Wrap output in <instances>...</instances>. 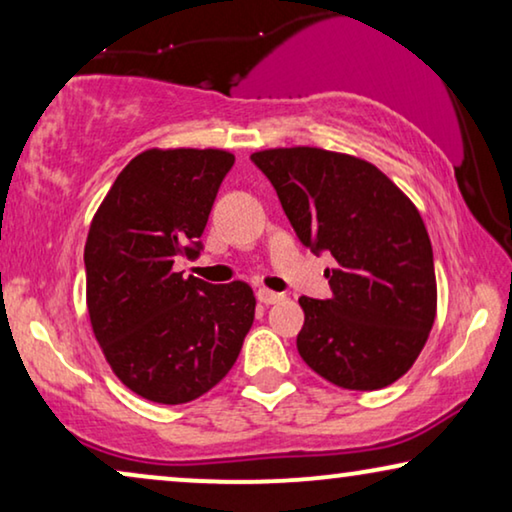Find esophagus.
<instances>
[{"instance_id": "obj_1", "label": "esophagus", "mask_w": 512, "mask_h": 512, "mask_svg": "<svg viewBox=\"0 0 512 512\" xmlns=\"http://www.w3.org/2000/svg\"><path fill=\"white\" fill-rule=\"evenodd\" d=\"M256 298L261 300L263 305H275V303H279V300H284V293H275V291H270V289H265V286H261V289L256 291Z\"/></svg>"}]
</instances>
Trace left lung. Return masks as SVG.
<instances>
[{"label": "left lung", "mask_w": 512, "mask_h": 512, "mask_svg": "<svg viewBox=\"0 0 512 512\" xmlns=\"http://www.w3.org/2000/svg\"><path fill=\"white\" fill-rule=\"evenodd\" d=\"M251 160L275 186L300 242L331 251L333 296H300L298 354L342 389L389 387L417 361L436 321L429 233L412 200L373 163L317 146Z\"/></svg>", "instance_id": "1"}]
</instances>
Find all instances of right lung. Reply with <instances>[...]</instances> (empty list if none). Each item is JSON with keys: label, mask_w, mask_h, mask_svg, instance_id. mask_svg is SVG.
Instances as JSON below:
<instances>
[{"label": "right lung", "mask_w": 512, "mask_h": 512, "mask_svg": "<svg viewBox=\"0 0 512 512\" xmlns=\"http://www.w3.org/2000/svg\"><path fill=\"white\" fill-rule=\"evenodd\" d=\"M235 156L146 149L125 165L90 221L86 307L114 375L146 401L179 405L216 387L254 324L247 282L207 284L174 270L198 256Z\"/></svg>", "instance_id": "add662e5"}]
</instances>
